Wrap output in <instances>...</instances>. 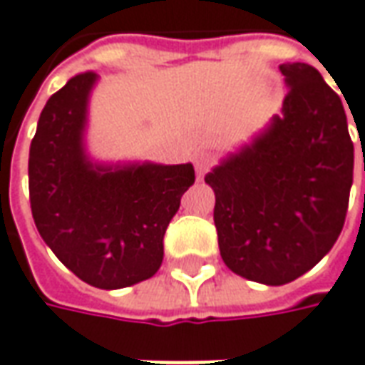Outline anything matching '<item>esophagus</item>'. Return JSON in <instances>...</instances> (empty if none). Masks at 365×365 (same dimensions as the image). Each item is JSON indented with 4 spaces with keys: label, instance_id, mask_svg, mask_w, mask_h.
Instances as JSON below:
<instances>
[{
    "label": "esophagus",
    "instance_id": "obj_1",
    "mask_svg": "<svg viewBox=\"0 0 365 365\" xmlns=\"http://www.w3.org/2000/svg\"><path fill=\"white\" fill-rule=\"evenodd\" d=\"M193 164H195V172H197V175L203 178V174L213 165V156H211L209 152H205V150H200V152L193 156Z\"/></svg>",
    "mask_w": 365,
    "mask_h": 365
}]
</instances>
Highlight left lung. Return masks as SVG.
<instances>
[{"label": "left lung", "mask_w": 365, "mask_h": 365, "mask_svg": "<svg viewBox=\"0 0 365 365\" xmlns=\"http://www.w3.org/2000/svg\"><path fill=\"white\" fill-rule=\"evenodd\" d=\"M279 68L290 88L282 112L205 175L221 259L269 287L297 280L332 249L354 180L340 96L307 63Z\"/></svg>", "instance_id": "left-lung-1"}]
</instances>
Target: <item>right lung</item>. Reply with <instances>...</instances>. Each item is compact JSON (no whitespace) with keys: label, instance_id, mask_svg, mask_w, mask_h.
<instances>
[{"label":"right lung","instance_id":"add662e5","mask_svg":"<svg viewBox=\"0 0 365 365\" xmlns=\"http://www.w3.org/2000/svg\"><path fill=\"white\" fill-rule=\"evenodd\" d=\"M98 75L73 76L41 112L29 148V200L43 241L91 287L124 289L154 277L164 235L195 182L191 164H96L85 148Z\"/></svg>","mask_w":365,"mask_h":365}]
</instances>
